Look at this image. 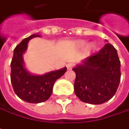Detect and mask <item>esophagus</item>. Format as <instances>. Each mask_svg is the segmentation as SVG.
<instances>
[{
	"label": "esophagus",
	"instance_id": "esophagus-1",
	"mask_svg": "<svg viewBox=\"0 0 129 129\" xmlns=\"http://www.w3.org/2000/svg\"><path fill=\"white\" fill-rule=\"evenodd\" d=\"M73 66H74V63H69L66 65V67H67L68 70H71L73 68Z\"/></svg>",
	"mask_w": 129,
	"mask_h": 129
}]
</instances>
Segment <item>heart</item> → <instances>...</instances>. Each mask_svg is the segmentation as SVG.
Segmentation results:
<instances>
[{"mask_svg": "<svg viewBox=\"0 0 129 129\" xmlns=\"http://www.w3.org/2000/svg\"><path fill=\"white\" fill-rule=\"evenodd\" d=\"M77 45H78V46L79 47H80L81 48H85L86 46H87V42H85V41H83V40H80V41H79V42H77ZM89 52H92V51H94V50H95V46H94V45H90L89 46Z\"/></svg>", "mask_w": 129, "mask_h": 129, "instance_id": "obj_1", "label": "heart"}]
</instances>
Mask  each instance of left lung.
Here are the masks:
<instances>
[{
	"label": "left lung",
	"mask_w": 129,
	"mask_h": 129,
	"mask_svg": "<svg viewBox=\"0 0 129 129\" xmlns=\"http://www.w3.org/2000/svg\"><path fill=\"white\" fill-rule=\"evenodd\" d=\"M72 70L76 74L74 92L82 102L100 105L115 95L120 81V62L111 44L107 43Z\"/></svg>",
	"instance_id": "1"
}]
</instances>
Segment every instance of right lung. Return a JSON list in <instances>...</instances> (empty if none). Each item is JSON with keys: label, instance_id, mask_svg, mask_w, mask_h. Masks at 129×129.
Listing matches in <instances>:
<instances>
[{"label": "right lung", "instance_id": "right-lung-1", "mask_svg": "<svg viewBox=\"0 0 129 129\" xmlns=\"http://www.w3.org/2000/svg\"><path fill=\"white\" fill-rule=\"evenodd\" d=\"M40 37V34L31 35L24 39L15 48L11 63V81L16 94L29 103L46 101L53 92L54 83L67 70L66 67L52 71L43 75H36L26 69L24 54L27 50L29 41L34 37Z\"/></svg>", "mask_w": 129, "mask_h": 129}]
</instances>
